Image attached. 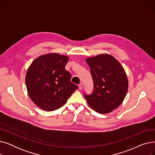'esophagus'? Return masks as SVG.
I'll use <instances>...</instances> for the list:
<instances>
[{
    "label": "esophagus",
    "instance_id": "obj_1",
    "mask_svg": "<svg viewBox=\"0 0 155 155\" xmlns=\"http://www.w3.org/2000/svg\"><path fill=\"white\" fill-rule=\"evenodd\" d=\"M78 87H79L80 90H82V89L83 88V85H82V84H80L78 85Z\"/></svg>",
    "mask_w": 155,
    "mask_h": 155
}]
</instances>
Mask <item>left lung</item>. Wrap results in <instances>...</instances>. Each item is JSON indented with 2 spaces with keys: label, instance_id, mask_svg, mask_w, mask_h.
<instances>
[{
  "label": "left lung",
  "instance_id": "1",
  "mask_svg": "<svg viewBox=\"0 0 155 155\" xmlns=\"http://www.w3.org/2000/svg\"><path fill=\"white\" fill-rule=\"evenodd\" d=\"M94 82L91 94H84L88 105L97 112L107 114L118 107L128 88L125 71L111 55L102 54L86 59Z\"/></svg>",
  "mask_w": 155,
  "mask_h": 155
}]
</instances>
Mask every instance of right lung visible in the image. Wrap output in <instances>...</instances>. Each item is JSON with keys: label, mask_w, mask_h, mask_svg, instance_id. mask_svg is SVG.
I'll return each instance as SVG.
<instances>
[{"label": "right lung", "mask_w": 155, "mask_h": 155, "mask_svg": "<svg viewBox=\"0 0 155 155\" xmlns=\"http://www.w3.org/2000/svg\"><path fill=\"white\" fill-rule=\"evenodd\" d=\"M68 57L57 53L42 55L35 60L26 76V85L31 99L47 111L60 108L78 88L71 82L65 70Z\"/></svg>", "instance_id": "1"}]
</instances>
